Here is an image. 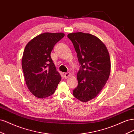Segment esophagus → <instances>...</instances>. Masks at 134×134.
<instances>
[{
	"mask_svg": "<svg viewBox=\"0 0 134 134\" xmlns=\"http://www.w3.org/2000/svg\"><path fill=\"white\" fill-rule=\"evenodd\" d=\"M70 75V72H66V73L64 74V77L65 79H67L69 76Z\"/></svg>",
	"mask_w": 134,
	"mask_h": 134,
	"instance_id": "1",
	"label": "esophagus"
}]
</instances>
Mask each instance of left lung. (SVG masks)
I'll return each mask as SVG.
<instances>
[{"mask_svg": "<svg viewBox=\"0 0 134 134\" xmlns=\"http://www.w3.org/2000/svg\"><path fill=\"white\" fill-rule=\"evenodd\" d=\"M68 37L73 44L80 65L73 95L82 102H88L98 95L108 80L110 57L105 44L94 35L79 32L68 34Z\"/></svg>", "mask_w": 134, "mask_h": 134, "instance_id": "obj_1", "label": "left lung"}]
</instances>
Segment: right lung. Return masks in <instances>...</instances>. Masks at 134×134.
I'll use <instances>...</instances> for the list:
<instances>
[{
	"instance_id": "obj_1",
	"label": "right lung",
	"mask_w": 134,
	"mask_h": 134,
	"mask_svg": "<svg viewBox=\"0 0 134 134\" xmlns=\"http://www.w3.org/2000/svg\"><path fill=\"white\" fill-rule=\"evenodd\" d=\"M64 36L62 32H45L36 36L25 47L22 59L24 76L28 90L37 98L53 94L62 79L50 54Z\"/></svg>"
}]
</instances>
